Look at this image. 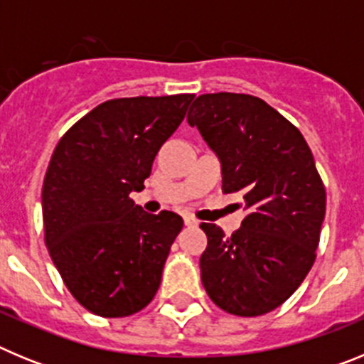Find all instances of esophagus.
Listing matches in <instances>:
<instances>
[{"label": "esophagus", "instance_id": "esophagus-1", "mask_svg": "<svg viewBox=\"0 0 364 364\" xmlns=\"http://www.w3.org/2000/svg\"><path fill=\"white\" fill-rule=\"evenodd\" d=\"M184 224L189 228H195L198 226V220L195 217H191V215H184Z\"/></svg>", "mask_w": 364, "mask_h": 364}]
</instances>
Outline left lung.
I'll return each instance as SVG.
<instances>
[{
	"mask_svg": "<svg viewBox=\"0 0 364 364\" xmlns=\"http://www.w3.org/2000/svg\"><path fill=\"white\" fill-rule=\"evenodd\" d=\"M188 124L220 160L224 193H240L247 210L231 237L215 224H200L208 235L202 284L228 314H268L314 266L326 211L314 154L295 125L250 95L198 96Z\"/></svg>",
	"mask_w": 364,
	"mask_h": 364,
	"instance_id": "8db88e82",
	"label": "left lung"
}]
</instances>
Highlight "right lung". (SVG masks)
<instances>
[{"mask_svg":"<svg viewBox=\"0 0 364 364\" xmlns=\"http://www.w3.org/2000/svg\"><path fill=\"white\" fill-rule=\"evenodd\" d=\"M193 95L109 100L58 142L41 191L45 244L74 299L102 317H127L153 301L184 222L146 213L153 160L184 120Z\"/></svg>","mask_w":364,"mask_h":364,"instance_id":"right-lung-1","label":"right lung"}]
</instances>
